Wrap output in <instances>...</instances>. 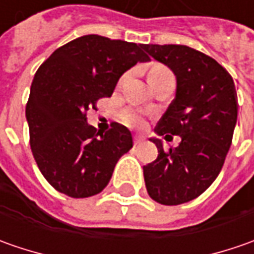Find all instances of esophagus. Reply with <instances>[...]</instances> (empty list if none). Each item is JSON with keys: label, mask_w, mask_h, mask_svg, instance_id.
Instances as JSON below:
<instances>
[{"label": "esophagus", "mask_w": 254, "mask_h": 254, "mask_svg": "<svg viewBox=\"0 0 254 254\" xmlns=\"http://www.w3.org/2000/svg\"><path fill=\"white\" fill-rule=\"evenodd\" d=\"M142 141H144L142 137H140V135H134V144H135V145H140Z\"/></svg>", "instance_id": "34e87169"}]
</instances>
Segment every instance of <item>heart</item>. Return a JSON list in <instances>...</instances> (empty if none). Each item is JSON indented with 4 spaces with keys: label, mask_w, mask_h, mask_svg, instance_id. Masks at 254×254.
I'll list each match as a JSON object with an SVG mask.
<instances>
[{
    "label": "heart",
    "mask_w": 254,
    "mask_h": 254,
    "mask_svg": "<svg viewBox=\"0 0 254 254\" xmlns=\"http://www.w3.org/2000/svg\"><path fill=\"white\" fill-rule=\"evenodd\" d=\"M167 73H171L167 67H164V66H157V67H154L151 72H150L148 79H150V82H151L152 79L160 77L162 74ZM119 119H120V122L124 123L126 126L134 127V128H141L142 126L145 124V117H144V114H142L141 112H138V110H135V109H131V107H126V109L120 110V113H119Z\"/></svg>",
    "instance_id": "heart-1"
}]
</instances>
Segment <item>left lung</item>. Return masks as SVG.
Segmentation results:
<instances>
[{
    "label": "left lung",
    "mask_w": 254,
    "mask_h": 254,
    "mask_svg": "<svg viewBox=\"0 0 254 254\" xmlns=\"http://www.w3.org/2000/svg\"><path fill=\"white\" fill-rule=\"evenodd\" d=\"M152 58L177 76V93L155 127L160 135H180L155 161L144 165L148 195L162 205L198 198L223 167L238 120V94L229 72L213 58L185 45H144Z\"/></svg>",
    "instance_id": "1"
}]
</instances>
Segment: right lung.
Instances as JSON below:
<instances>
[{
    "label": "right lung",
    "mask_w": 254,
    "mask_h": 254,
    "mask_svg": "<svg viewBox=\"0 0 254 254\" xmlns=\"http://www.w3.org/2000/svg\"><path fill=\"white\" fill-rule=\"evenodd\" d=\"M144 45L84 35L58 48L35 73L26 120L38 168L55 190L72 198L102 192L123 154L132 147L127 127L104 134L86 122L89 109L110 97L120 76L150 58Z\"/></svg>",
    "instance_id": "add662e5"
}]
</instances>
